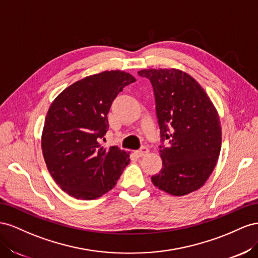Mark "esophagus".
<instances>
[{"mask_svg": "<svg viewBox=\"0 0 258 258\" xmlns=\"http://www.w3.org/2000/svg\"><path fill=\"white\" fill-rule=\"evenodd\" d=\"M148 152H149V149L147 148V147H142L141 149L137 150V151H135L136 156H138V157H145L146 154H148Z\"/></svg>", "mask_w": 258, "mask_h": 258, "instance_id": "obj_1", "label": "esophagus"}]
</instances>
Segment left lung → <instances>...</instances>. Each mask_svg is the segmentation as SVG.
<instances>
[{
    "instance_id": "8db88e82",
    "label": "left lung",
    "mask_w": 258,
    "mask_h": 258,
    "mask_svg": "<svg viewBox=\"0 0 258 258\" xmlns=\"http://www.w3.org/2000/svg\"><path fill=\"white\" fill-rule=\"evenodd\" d=\"M156 97L162 168L153 185L180 197L200 189L214 171L222 148V126L208 94L188 73L178 69H145Z\"/></svg>"
}]
</instances>
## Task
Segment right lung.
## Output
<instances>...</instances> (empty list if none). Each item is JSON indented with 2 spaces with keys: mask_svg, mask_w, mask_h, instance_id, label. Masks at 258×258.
<instances>
[{
  "mask_svg": "<svg viewBox=\"0 0 258 258\" xmlns=\"http://www.w3.org/2000/svg\"><path fill=\"white\" fill-rule=\"evenodd\" d=\"M136 79L120 70L104 71L71 84L51 102L41 147L47 170L69 196L94 200L111 190L130 163V152L104 148L107 114L123 88Z\"/></svg>",
  "mask_w": 258,
  "mask_h": 258,
  "instance_id": "obj_1",
  "label": "right lung"
}]
</instances>
